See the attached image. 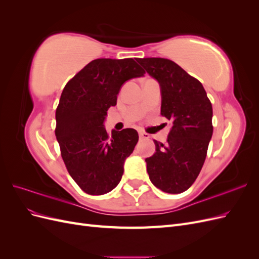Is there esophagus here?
Here are the masks:
<instances>
[{
    "label": "esophagus",
    "mask_w": 259,
    "mask_h": 259,
    "mask_svg": "<svg viewBox=\"0 0 259 259\" xmlns=\"http://www.w3.org/2000/svg\"><path fill=\"white\" fill-rule=\"evenodd\" d=\"M139 138L140 139H149V138H150V136H149V134H147V133L140 131L139 132Z\"/></svg>",
    "instance_id": "obj_1"
}]
</instances>
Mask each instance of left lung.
Instances as JSON below:
<instances>
[{
    "instance_id": "1",
    "label": "left lung",
    "mask_w": 259,
    "mask_h": 259,
    "mask_svg": "<svg viewBox=\"0 0 259 259\" xmlns=\"http://www.w3.org/2000/svg\"><path fill=\"white\" fill-rule=\"evenodd\" d=\"M160 83L161 114L171 121L166 144L154 140L155 153L147 158L151 183L167 193L189 189L204 164L213 135V108L203 85L166 58H138Z\"/></svg>"
}]
</instances>
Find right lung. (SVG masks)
Segmentation results:
<instances>
[{"label":"right lung","mask_w":259,"mask_h":259,"mask_svg":"<svg viewBox=\"0 0 259 259\" xmlns=\"http://www.w3.org/2000/svg\"><path fill=\"white\" fill-rule=\"evenodd\" d=\"M144 74L133 58H99L77 72L61 93L55 135L70 176L86 193L105 194L120 183L138 133L124 128L109 135L104 121L123 83Z\"/></svg>","instance_id":"obj_1"}]
</instances>
